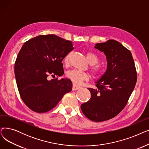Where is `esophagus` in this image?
<instances>
[{"label": "esophagus", "mask_w": 149, "mask_h": 149, "mask_svg": "<svg viewBox=\"0 0 149 149\" xmlns=\"http://www.w3.org/2000/svg\"><path fill=\"white\" fill-rule=\"evenodd\" d=\"M81 87L79 85H77V84L75 83H73V85H72V90L73 91H76L77 89H80Z\"/></svg>", "instance_id": "1"}]
</instances>
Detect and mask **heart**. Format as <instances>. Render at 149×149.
I'll return each mask as SVG.
<instances>
[{
    "label": "heart",
    "mask_w": 149,
    "mask_h": 149,
    "mask_svg": "<svg viewBox=\"0 0 149 149\" xmlns=\"http://www.w3.org/2000/svg\"><path fill=\"white\" fill-rule=\"evenodd\" d=\"M87 58L88 61L91 64H92L91 70L95 75H98L101 73V69L97 65H94V64H97L99 61V58L95 53L92 52H89L86 54ZM69 56H67L64 58V64H67L68 63ZM66 76L68 78L72 80L74 83L80 84L82 83L84 80H88L89 79V75L88 73L81 72V71L72 69L69 70L66 73Z\"/></svg>",
    "instance_id": "1"
}]
</instances>
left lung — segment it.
Segmentation results:
<instances>
[{
  "label": "left lung",
  "mask_w": 149,
  "mask_h": 149,
  "mask_svg": "<svg viewBox=\"0 0 149 149\" xmlns=\"http://www.w3.org/2000/svg\"><path fill=\"white\" fill-rule=\"evenodd\" d=\"M94 47L105 54L107 69L95 82L96 88H88L91 99L81 105V109L89 119L102 122L124 108L136 83L137 74L131 52L118 41L110 40Z\"/></svg>",
  "instance_id": "1"
}]
</instances>
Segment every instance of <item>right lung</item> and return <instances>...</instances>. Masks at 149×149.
Instances as JSON below:
<instances>
[{
  "label": "right lung",
  "instance_id": "obj_1",
  "mask_svg": "<svg viewBox=\"0 0 149 149\" xmlns=\"http://www.w3.org/2000/svg\"><path fill=\"white\" fill-rule=\"evenodd\" d=\"M73 49L72 42L54 35L38 36L23 44L15 61V74L21 97L32 111L47 112L71 91L70 80H49L47 77L63 75L62 61Z\"/></svg>",
  "mask_w": 149,
  "mask_h": 149
}]
</instances>
